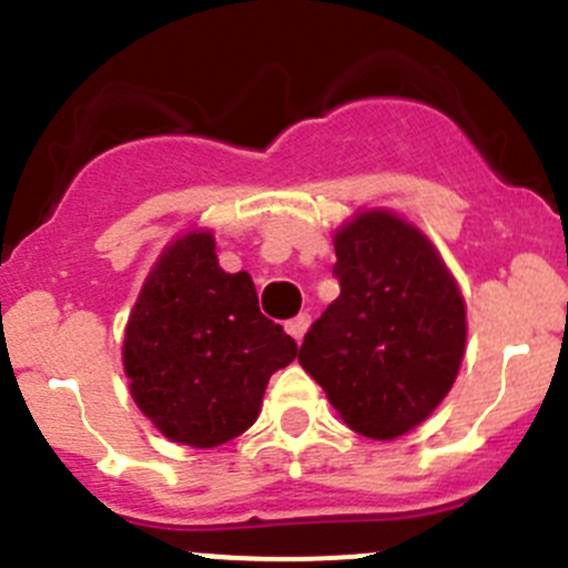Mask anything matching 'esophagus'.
<instances>
[{
  "label": "esophagus",
  "instance_id": "obj_1",
  "mask_svg": "<svg viewBox=\"0 0 568 568\" xmlns=\"http://www.w3.org/2000/svg\"><path fill=\"white\" fill-rule=\"evenodd\" d=\"M285 329H288V335L294 337L296 343H302V337H305V332L311 329V316H307V313H300V316L291 318L288 324H285Z\"/></svg>",
  "mask_w": 568,
  "mask_h": 568
}]
</instances>
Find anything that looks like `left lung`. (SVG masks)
I'll list each match as a JSON object with an SVG mask.
<instances>
[{
    "mask_svg": "<svg viewBox=\"0 0 568 568\" xmlns=\"http://www.w3.org/2000/svg\"><path fill=\"white\" fill-rule=\"evenodd\" d=\"M341 296L321 313L300 363L348 428L395 439L454 387L467 343L464 296L437 247L387 209L335 231Z\"/></svg>",
    "mask_w": 568,
    "mask_h": 568,
    "instance_id": "left-lung-1",
    "label": "left lung"
}]
</instances>
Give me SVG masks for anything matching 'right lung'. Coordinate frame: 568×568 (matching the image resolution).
<instances>
[{"mask_svg": "<svg viewBox=\"0 0 568 568\" xmlns=\"http://www.w3.org/2000/svg\"><path fill=\"white\" fill-rule=\"evenodd\" d=\"M211 231L183 233L142 283L123 337V371L142 415L168 439L216 448L261 415L274 371L300 354L257 307L247 272L227 274Z\"/></svg>", "mask_w": 568, "mask_h": 568, "instance_id": "add662e5", "label": "right lung"}]
</instances>
